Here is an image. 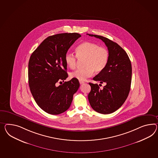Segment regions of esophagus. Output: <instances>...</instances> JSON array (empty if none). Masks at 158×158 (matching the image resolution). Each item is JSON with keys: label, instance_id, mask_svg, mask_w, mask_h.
I'll use <instances>...</instances> for the list:
<instances>
[{"label": "esophagus", "instance_id": "esophagus-1", "mask_svg": "<svg viewBox=\"0 0 158 158\" xmlns=\"http://www.w3.org/2000/svg\"><path fill=\"white\" fill-rule=\"evenodd\" d=\"M79 82H80V84H84V83L85 82L84 81H80Z\"/></svg>", "mask_w": 158, "mask_h": 158}]
</instances>
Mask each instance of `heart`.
I'll return each mask as SVG.
<instances>
[{
  "label": "heart",
  "instance_id": "heart-1",
  "mask_svg": "<svg viewBox=\"0 0 158 158\" xmlns=\"http://www.w3.org/2000/svg\"><path fill=\"white\" fill-rule=\"evenodd\" d=\"M76 54L68 53L66 54L65 61L70 69L76 68L77 60H84V68L78 69L70 74V77L76 78L80 81L92 76L93 72L101 73L105 69L109 61V54L105 47L90 42H84L78 45L76 48Z\"/></svg>",
  "mask_w": 158,
  "mask_h": 158
}]
</instances>
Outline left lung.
I'll return each mask as SVG.
<instances>
[{
    "mask_svg": "<svg viewBox=\"0 0 158 158\" xmlns=\"http://www.w3.org/2000/svg\"><path fill=\"white\" fill-rule=\"evenodd\" d=\"M87 34L103 41L109 54L105 69L93 78L100 84L105 82L106 85L100 89L97 84L89 82L91 86L88 94L89 103L98 113H113L122 106L130 93L132 80L131 61L126 51L116 42L104 36Z\"/></svg>",
    "mask_w": 158,
    "mask_h": 158,
    "instance_id": "obj_1",
    "label": "left lung"
}]
</instances>
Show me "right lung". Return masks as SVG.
<instances>
[{
	"mask_svg": "<svg viewBox=\"0 0 158 158\" xmlns=\"http://www.w3.org/2000/svg\"><path fill=\"white\" fill-rule=\"evenodd\" d=\"M78 33L49 36L32 53L28 62V84L35 101L46 113L58 114L69 109L79 88L76 78L56 86L68 77L65 57L77 39Z\"/></svg>",
	"mask_w": 158,
	"mask_h": 158,
	"instance_id": "add662e5",
	"label": "right lung"
}]
</instances>
